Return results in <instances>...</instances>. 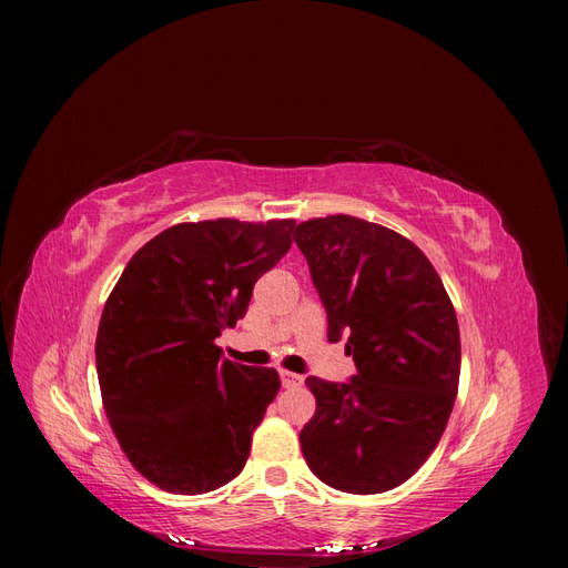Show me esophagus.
<instances>
[{"instance_id": "1", "label": "esophagus", "mask_w": 568, "mask_h": 568, "mask_svg": "<svg viewBox=\"0 0 568 568\" xmlns=\"http://www.w3.org/2000/svg\"><path fill=\"white\" fill-rule=\"evenodd\" d=\"M280 379H282V386H284V388H298V386L303 384V376H301V374L286 372V369L280 372Z\"/></svg>"}]
</instances>
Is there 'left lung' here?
Masks as SVG:
<instances>
[{
  "instance_id": "8db88e82",
  "label": "left lung",
  "mask_w": 568,
  "mask_h": 568,
  "mask_svg": "<svg viewBox=\"0 0 568 568\" xmlns=\"http://www.w3.org/2000/svg\"><path fill=\"white\" fill-rule=\"evenodd\" d=\"M294 242L329 322L348 336V384L307 376L317 409L301 432L311 471L343 493H384L434 453L459 384L455 307L428 257L403 234L353 215L301 222Z\"/></svg>"
}]
</instances>
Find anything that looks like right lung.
Listing matches in <instances>:
<instances>
[{
	"label": "right lung",
	"mask_w": 568,
	"mask_h": 568,
	"mask_svg": "<svg viewBox=\"0 0 568 568\" xmlns=\"http://www.w3.org/2000/svg\"><path fill=\"white\" fill-rule=\"evenodd\" d=\"M294 227L182 222L136 251L113 286L97 332L101 400L132 467L161 490L201 495L242 474L280 374L222 359L215 338L246 315Z\"/></svg>",
	"instance_id": "right-lung-1"
}]
</instances>
